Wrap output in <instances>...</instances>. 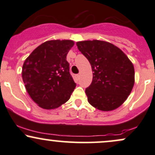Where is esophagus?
<instances>
[{
	"label": "esophagus",
	"mask_w": 155,
	"mask_h": 155,
	"mask_svg": "<svg viewBox=\"0 0 155 155\" xmlns=\"http://www.w3.org/2000/svg\"><path fill=\"white\" fill-rule=\"evenodd\" d=\"M79 77H80V76L79 75V74H76V75L75 76V78H76V81H79Z\"/></svg>",
	"instance_id": "1"
}]
</instances>
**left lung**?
<instances>
[{
	"label": "left lung",
	"mask_w": 155,
	"mask_h": 155,
	"mask_svg": "<svg viewBox=\"0 0 155 155\" xmlns=\"http://www.w3.org/2000/svg\"><path fill=\"white\" fill-rule=\"evenodd\" d=\"M76 45L93 72L91 84L85 90L89 104L102 111L120 107L134 86L132 62L120 48L105 41H81Z\"/></svg>",
	"instance_id": "8db88e82"
}]
</instances>
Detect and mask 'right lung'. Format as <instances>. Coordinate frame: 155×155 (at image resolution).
I'll return each instance as SVG.
<instances>
[{
    "mask_svg": "<svg viewBox=\"0 0 155 155\" xmlns=\"http://www.w3.org/2000/svg\"><path fill=\"white\" fill-rule=\"evenodd\" d=\"M72 40H50L31 52L22 65V77L27 92L39 107L50 110L70 98L76 83L69 73L66 56Z\"/></svg>",
    "mask_w": 155,
    "mask_h": 155,
    "instance_id": "add662e5",
    "label": "right lung"
}]
</instances>
